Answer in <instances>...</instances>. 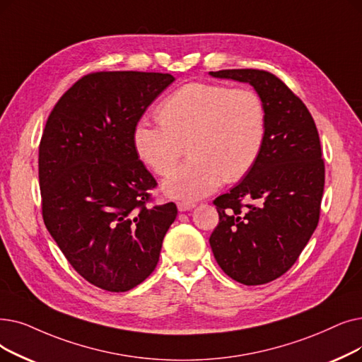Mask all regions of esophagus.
Returning <instances> with one entry per match:
<instances>
[{"instance_id": "34e87169", "label": "esophagus", "mask_w": 362, "mask_h": 362, "mask_svg": "<svg viewBox=\"0 0 362 362\" xmlns=\"http://www.w3.org/2000/svg\"><path fill=\"white\" fill-rule=\"evenodd\" d=\"M177 209H179V211H189V210L195 209V204H191V202H179V204H177Z\"/></svg>"}]
</instances>
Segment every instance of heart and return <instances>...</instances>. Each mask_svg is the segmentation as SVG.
Instances as JSON below:
<instances>
[{
    "instance_id": "b5f03b06",
    "label": "heart",
    "mask_w": 362,
    "mask_h": 362,
    "mask_svg": "<svg viewBox=\"0 0 362 362\" xmlns=\"http://www.w3.org/2000/svg\"><path fill=\"white\" fill-rule=\"evenodd\" d=\"M156 118L161 127L145 121L134 125V152L156 176L165 177L186 144L191 160L163 185L165 195L185 201L247 176L262 153L268 121L259 91L216 83L185 84L160 105Z\"/></svg>"
}]
</instances>
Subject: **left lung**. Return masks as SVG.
I'll list each match as a JSON object with an SVG mask.
<instances>
[{"label":"left lung","instance_id":"obj_1","mask_svg":"<svg viewBox=\"0 0 362 362\" xmlns=\"http://www.w3.org/2000/svg\"><path fill=\"white\" fill-rule=\"evenodd\" d=\"M210 75L250 83L266 105L262 153L237 186L213 201L218 225L210 237L228 276L244 286L266 284L291 268L320 222L325 182L320 134L306 105L276 75L263 69Z\"/></svg>","mask_w":362,"mask_h":362}]
</instances>
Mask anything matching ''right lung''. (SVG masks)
<instances>
[{
	"instance_id": "right-lung-1",
	"label": "right lung",
	"mask_w": 362,
	"mask_h": 362,
	"mask_svg": "<svg viewBox=\"0 0 362 362\" xmlns=\"http://www.w3.org/2000/svg\"><path fill=\"white\" fill-rule=\"evenodd\" d=\"M173 81L161 72H91L45 122L38 151L45 228L72 268L106 291H129L152 274L177 216L175 202L148 207L156 180L132 144L134 125Z\"/></svg>"
}]
</instances>
